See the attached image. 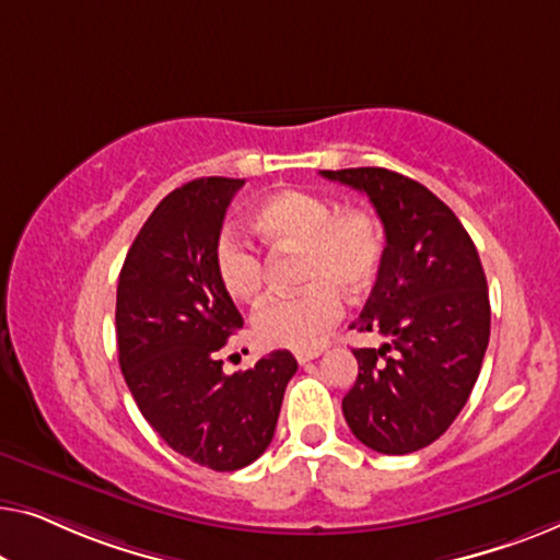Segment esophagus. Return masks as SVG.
I'll use <instances>...</instances> for the list:
<instances>
[{
  "label": "esophagus",
  "instance_id": "1",
  "mask_svg": "<svg viewBox=\"0 0 560 560\" xmlns=\"http://www.w3.org/2000/svg\"><path fill=\"white\" fill-rule=\"evenodd\" d=\"M322 355V350H296L294 352V358H296V362H310V360H314V358H319Z\"/></svg>",
  "mask_w": 560,
  "mask_h": 560
}]
</instances>
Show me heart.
<instances>
[{
    "mask_svg": "<svg viewBox=\"0 0 560 560\" xmlns=\"http://www.w3.org/2000/svg\"><path fill=\"white\" fill-rule=\"evenodd\" d=\"M250 228L273 248H299L294 294L266 296L250 327L264 348L310 350L342 317V296H365L375 287L385 258V228L368 208L335 210L319 192H271L250 212ZM212 269L235 302H250L264 287V258L235 231L212 243Z\"/></svg>",
    "mask_w": 560,
    "mask_h": 560,
    "instance_id": "1",
    "label": "heart"
}]
</instances>
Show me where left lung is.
Listing matches in <instances>:
<instances>
[{
    "instance_id": "1",
    "label": "left lung",
    "mask_w": 560,
    "mask_h": 560,
    "mask_svg": "<svg viewBox=\"0 0 560 560\" xmlns=\"http://www.w3.org/2000/svg\"><path fill=\"white\" fill-rule=\"evenodd\" d=\"M322 177L365 192L385 228L383 269L352 329L388 342L352 350L358 381L342 398L345 421L373 452H419L452 427L482 368V261L459 218L416 179L383 167Z\"/></svg>"
}]
</instances>
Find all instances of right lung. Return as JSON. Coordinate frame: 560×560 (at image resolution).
Wrapping results in <instances>:
<instances>
[{
    "mask_svg": "<svg viewBox=\"0 0 560 560\" xmlns=\"http://www.w3.org/2000/svg\"><path fill=\"white\" fill-rule=\"evenodd\" d=\"M243 185L200 177L172 190L133 238L116 289L119 365L141 416L177 454L215 471L266 452L296 373L289 350L233 375L218 360L243 317L212 269V243Z\"/></svg>",
    "mask_w": 560,
    "mask_h": 560,
    "instance_id": "obj_1",
    "label": "right lung"
}]
</instances>
